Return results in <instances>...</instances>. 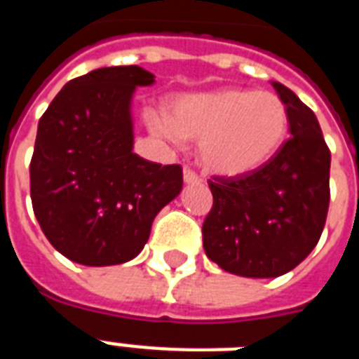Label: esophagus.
<instances>
[{"label": "esophagus", "instance_id": "esophagus-1", "mask_svg": "<svg viewBox=\"0 0 359 359\" xmlns=\"http://www.w3.org/2000/svg\"><path fill=\"white\" fill-rule=\"evenodd\" d=\"M182 179H184L186 184H199V182H201V177H199L196 171H191V169L188 168L182 171Z\"/></svg>", "mask_w": 359, "mask_h": 359}]
</instances>
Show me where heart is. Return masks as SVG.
<instances>
[{
    "label": "heart",
    "instance_id": "obj_1",
    "mask_svg": "<svg viewBox=\"0 0 359 359\" xmlns=\"http://www.w3.org/2000/svg\"><path fill=\"white\" fill-rule=\"evenodd\" d=\"M145 117L152 132L175 143L199 141L203 168L227 179L261 169L289 132V111L278 95L236 87L180 95L168 117L152 111Z\"/></svg>",
    "mask_w": 359,
    "mask_h": 359
}]
</instances>
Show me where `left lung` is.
<instances>
[{"instance_id": "1", "label": "left lung", "mask_w": 359, "mask_h": 359, "mask_svg": "<svg viewBox=\"0 0 359 359\" xmlns=\"http://www.w3.org/2000/svg\"><path fill=\"white\" fill-rule=\"evenodd\" d=\"M289 140L245 177L208 182L214 205L203 248L222 270L242 278H278L296 268L323 235L330 205V149L317 115L279 81Z\"/></svg>"}]
</instances>
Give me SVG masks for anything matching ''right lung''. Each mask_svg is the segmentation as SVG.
<instances>
[{
  "instance_id": "obj_1",
  "label": "right lung",
  "mask_w": 359,
  "mask_h": 359,
  "mask_svg": "<svg viewBox=\"0 0 359 359\" xmlns=\"http://www.w3.org/2000/svg\"><path fill=\"white\" fill-rule=\"evenodd\" d=\"M154 74L104 67L70 80L36 128L31 201L50 244L86 266L132 261L152 222L182 190L180 165L134 152L132 98Z\"/></svg>"
}]
</instances>
